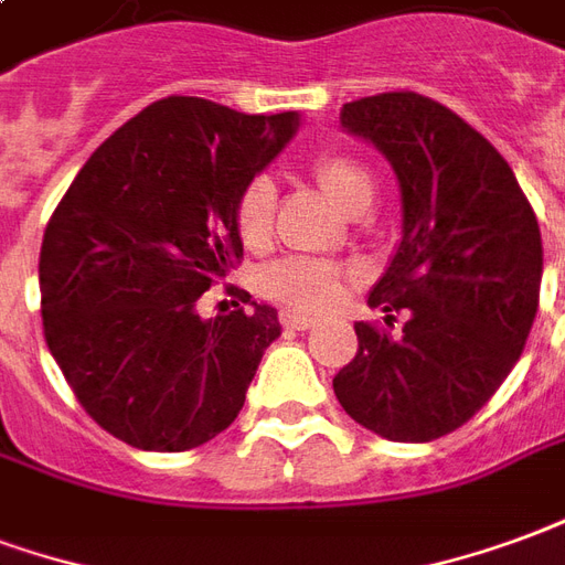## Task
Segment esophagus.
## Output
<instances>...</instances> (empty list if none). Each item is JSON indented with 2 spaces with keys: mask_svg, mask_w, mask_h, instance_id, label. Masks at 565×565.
I'll use <instances>...</instances> for the list:
<instances>
[{
  "mask_svg": "<svg viewBox=\"0 0 565 565\" xmlns=\"http://www.w3.org/2000/svg\"><path fill=\"white\" fill-rule=\"evenodd\" d=\"M279 324L286 328V331H310L312 319H307V316H295V312H282V319H279Z\"/></svg>",
  "mask_w": 565,
  "mask_h": 565,
  "instance_id": "esophagus-1",
  "label": "esophagus"
}]
</instances>
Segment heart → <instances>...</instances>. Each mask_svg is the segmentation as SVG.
<instances>
[{
  "label": "heart",
  "instance_id": "1",
  "mask_svg": "<svg viewBox=\"0 0 565 565\" xmlns=\"http://www.w3.org/2000/svg\"><path fill=\"white\" fill-rule=\"evenodd\" d=\"M312 174L319 186L349 213H361L370 207L376 195V183L361 162L352 156H319L312 162ZM274 207H277V189L270 177H253L243 186L237 207H234V225L246 249H262L274 234ZM343 267L324 262V258H310V255H291L265 270V291L274 300H279L288 310L300 312H324L337 307L343 298L345 282Z\"/></svg>",
  "mask_w": 565,
  "mask_h": 565
}]
</instances>
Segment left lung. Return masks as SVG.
I'll return each instance as SVG.
<instances>
[{
	"label": "left lung",
	"instance_id": "8db88e82",
	"mask_svg": "<svg viewBox=\"0 0 565 565\" xmlns=\"http://www.w3.org/2000/svg\"><path fill=\"white\" fill-rule=\"evenodd\" d=\"M343 129L385 152L401 180L403 241L370 307L401 337L358 322L337 376L345 413L394 443H430L491 401L539 310L542 234L512 168L455 110L409 89L343 105Z\"/></svg>",
	"mask_w": 565,
	"mask_h": 565
}]
</instances>
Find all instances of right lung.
<instances>
[{"label":"right lung","mask_w":565,"mask_h":565,"mask_svg":"<svg viewBox=\"0 0 565 565\" xmlns=\"http://www.w3.org/2000/svg\"><path fill=\"white\" fill-rule=\"evenodd\" d=\"M295 129L291 110L168 96L119 126L56 204L39 258L44 340L110 436L189 451L241 415L277 310L201 319L198 300L243 258L237 198Z\"/></svg>","instance_id":"right-lung-1"}]
</instances>
